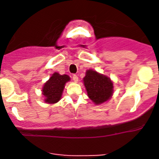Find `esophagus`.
Listing matches in <instances>:
<instances>
[{
    "mask_svg": "<svg viewBox=\"0 0 159 159\" xmlns=\"http://www.w3.org/2000/svg\"><path fill=\"white\" fill-rule=\"evenodd\" d=\"M72 78H73V81H75V82H78V77L77 76V75H74L73 77H72Z\"/></svg>",
    "mask_w": 159,
    "mask_h": 159,
    "instance_id": "esophagus-1",
    "label": "esophagus"
}]
</instances>
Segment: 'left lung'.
Listing matches in <instances>:
<instances>
[{"label": "left lung", "mask_w": 159, "mask_h": 159, "mask_svg": "<svg viewBox=\"0 0 159 159\" xmlns=\"http://www.w3.org/2000/svg\"><path fill=\"white\" fill-rule=\"evenodd\" d=\"M83 83L88 96L94 105H102L110 100L113 95V81L109 77L96 70L93 69L86 70Z\"/></svg>", "instance_id": "8db88e82"}]
</instances>
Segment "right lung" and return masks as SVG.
I'll list each match as a JSON object with an SVG mask.
<instances>
[{"label":"right lung","instance_id":"1","mask_svg":"<svg viewBox=\"0 0 159 159\" xmlns=\"http://www.w3.org/2000/svg\"><path fill=\"white\" fill-rule=\"evenodd\" d=\"M70 78L68 75H60L54 72L43 85L41 94L43 100L47 104H55L61 98L64 89Z\"/></svg>","mask_w":159,"mask_h":159}]
</instances>
